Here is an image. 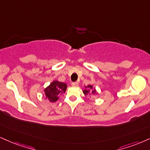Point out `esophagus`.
<instances>
[{"label": "esophagus", "mask_w": 150, "mask_h": 150, "mask_svg": "<svg viewBox=\"0 0 150 150\" xmlns=\"http://www.w3.org/2000/svg\"><path fill=\"white\" fill-rule=\"evenodd\" d=\"M71 84H72V86H78L79 83L77 82H72Z\"/></svg>", "instance_id": "obj_1"}]
</instances>
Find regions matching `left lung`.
Listing matches in <instances>:
<instances>
[{"mask_svg":"<svg viewBox=\"0 0 150 150\" xmlns=\"http://www.w3.org/2000/svg\"><path fill=\"white\" fill-rule=\"evenodd\" d=\"M86 89H84V91H83V92L85 95H88V94H90V95H94L96 92V91L95 89H92V86H88V88L89 89H87V87L86 86Z\"/></svg>","mask_w":150,"mask_h":150,"instance_id":"8db88e82","label":"left lung"}]
</instances>
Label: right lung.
I'll use <instances>...</instances> for the list:
<instances>
[{
	"instance_id": "add662e5",
	"label": "right lung",
	"mask_w": 150,
	"mask_h": 150,
	"mask_svg": "<svg viewBox=\"0 0 150 150\" xmlns=\"http://www.w3.org/2000/svg\"><path fill=\"white\" fill-rule=\"evenodd\" d=\"M66 88H67V85L65 83L54 81L50 84V86H48L45 89L46 98L51 102L57 101L59 98V96L64 93Z\"/></svg>"
}]
</instances>
